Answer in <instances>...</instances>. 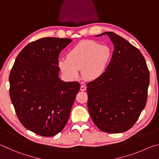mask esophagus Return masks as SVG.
Returning <instances> with one entry per match:
<instances>
[{
	"instance_id": "obj_1",
	"label": "esophagus",
	"mask_w": 159,
	"mask_h": 159,
	"mask_svg": "<svg viewBox=\"0 0 159 159\" xmlns=\"http://www.w3.org/2000/svg\"><path fill=\"white\" fill-rule=\"evenodd\" d=\"M80 90H81V91H84V90H86V86H85V85H80Z\"/></svg>"
}]
</instances>
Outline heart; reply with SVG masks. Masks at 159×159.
Returning <instances> with one entry per match:
<instances>
[{"label": "heart", "instance_id": "heart-1", "mask_svg": "<svg viewBox=\"0 0 159 159\" xmlns=\"http://www.w3.org/2000/svg\"><path fill=\"white\" fill-rule=\"evenodd\" d=\"M111 57V50L107 45L83 41L69 51L67 59H60L58 65L67 79H77L81 69L83 79L94 80L105 73Z\"/></svg>", "mask_w": 159, "mask_h": 159}]
</instances>
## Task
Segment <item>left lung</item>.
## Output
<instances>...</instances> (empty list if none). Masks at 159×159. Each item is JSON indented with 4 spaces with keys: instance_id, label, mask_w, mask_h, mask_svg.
I'll return each mask as SVG.
<instances>
[{
    "instance_id": "obj_1",
    "label": "left lung",
    "mask_w": 159,
    "mask_h": 159,
    "mask_svg": "<svg viewBox=\"0 0 159 159\" xmlns=\"http://www.w3.org/2000/svg\"><path fill=\"white\" fill-rule=\"evenodd\" d=\"M114 45L107 71L87 84L88 108L99 130L119 133L133 127L146 105L149 71L140 51L114 32H104Z\"/></svg>"
}]
</instances>
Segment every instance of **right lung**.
<instances>
[{
	"label": "right lung",
	"mask_w": 159,
	"mask_h": 159,
	"mask_svg": "<svg viewBox=\"0 0 159 159\" xmlns=\"http://www.w3.org/2000/svg\"><path fill=\"white\" fill-rule=\"evenodd\" d=\"M71 42L51 37L31 42L19 53L10 71V96L19 120L39 135L62 130L79 91V82L59 77V55Z\"/></svg>",
	"instance_id": "obj_1"
}]
</instances>
